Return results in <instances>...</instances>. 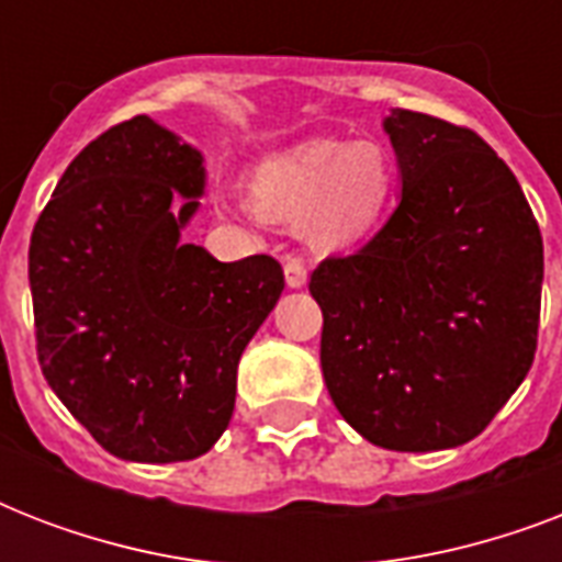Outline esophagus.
<instances>
[{"mask_svg": "<svg viewBox=\"0 0 562 562\" xmlns=\"http://www.w3.org/2000/svg\"><path fill=\"white\" fill-rule=\"evenodd\" d=\"M282 268H285V282H289V289H303V285H306L308 268L300 256H289V259L282 262Z\"/></svg>", "mask_w": 562, "mask_h": 562, "instance_id": "obj_1", "label": "esophagus"}]
</instances>
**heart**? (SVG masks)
I'll return each instance as SVG.
<instances>
[{
    "instance_id": "b5f03b06",
    "label": "heart",
    "mask_w": 562,
    "mask_h": 562,
    "mask_svg": "<svg viewBox=\"0 0 562 562\" xmlns=\"http://www.w3.org/2000/svg\"><path fill=\"white\" fill-rule=\"evenodd\" d=\"M393 171L375 143H308L259 162L250 180L256 210L265 218L294 224L306 218L317 247H341L361 238L391 198Z\"/></svg>"
}]
</instances>
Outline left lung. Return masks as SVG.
<instances>
[{"label": "left lung", "instance_id": "1", "mask_svg": "<svg viewBox=\"0 0 562 562\" xmlns=\"http://www.w3.org/2000/svg\"><path fill=\"white\" fill-rule=\"evenodd\" d=\"M400 203L308 282L321 368L364 440L435 452L479 437L537 352L542 236L505 160L470 127L391 110Z\"/></svg>", "mask_w": 562, "mask_h": 562}]
</instances>
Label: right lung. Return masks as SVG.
Masks as SVG:
<instances>
[{
    "instance_id": "right-lung-1",
    "label": "right lung",
    "mask_w": 562,
    "mask_h": 562,
    "mask_svg": "<svg viewBox=\"0 0 562 562\" xmlns=\"http://www.w3.org/2000/svg\"><path fill=\"white\" fill-rule=\"evenodd\" d=\"M203 183L198 148L134 116L69 162L31 233L40 368L122 461L210 452L238 359L285 289L273 256L218 262L180 241Z\"/></svg>"
}]
</instances>
